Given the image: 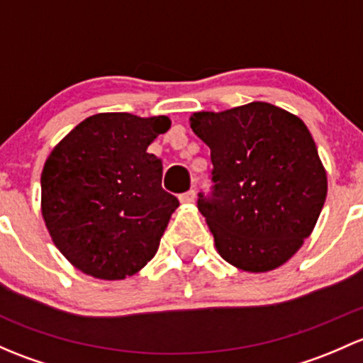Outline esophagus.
<instances>
[{"label": "esophagus", "mask_w": 363, "mask_h": 363, "mask_svg": "<svg viewBox=\"0 0 363 363\" xmlns=\"http://www.w3.org/2000/svg\"><path fill=\"white\" fill-rule=\"evenodd\" d=\"M194 196H196V194H194V189H189V191L182 193L181 196H179V200H181V203H193Z\"/></svg>", "instance_id": "1"}]
</instances>
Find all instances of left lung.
<instances>
[{"label": "left lung", "mask_w": 363, "mask_h": 363, "mask_svg": "<svg viewBox=\"0 0 363 363\" xmlns=\"http://www.w3.org/2000/svg\"><path fill=\"white\" fill-rule=\"evenodd\" d=\"M189 123L211 147L212 191L198 193V208L220 257L250 273L287 262L311 235L327 196L306 125L268 102L194 113Z\"/></svg>", "instance_id": "1"}]
</instances>
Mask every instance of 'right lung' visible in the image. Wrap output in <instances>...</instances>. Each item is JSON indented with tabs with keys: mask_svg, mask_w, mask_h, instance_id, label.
Wrapping results in <instances>:
<instances>
[{
	"mask_svg": "<svg viewBox=\"0 0 363 363\" xmlns=\"http://www.w3.org/2000/svg\"><path fill=\"white\" fill-rule=\"evenodd\" d=\"M167 116L101 113L60 140L41 172V212L57 249L102 280L137 273L156 254L174 194L162 188V160L147 146Z\"/></svg>",
	"mask_w": 363,
	"mask_h": 363,
	"instance_id": "1",
	"label": "right lung"
}]
</instances>
